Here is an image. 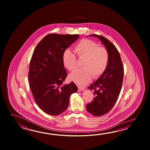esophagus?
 Wrapping results in <instances>:
<instances>
[{
	"mask_svg": "<svg viewBox=\"0 0 150 150\" xmlns=\"http://www.w3.org/2000/svg\"><path fill=\"white\" fill-rule=\"evenodd\" d=\"M84 88H82V87H79L78 88V91H83L84 90Z\"/></svg>",
	"mask_w": 150,
	"mask_h": 150,
	"instance_id": "34e87169",
	"label": "esophagus"
}]
</instances>
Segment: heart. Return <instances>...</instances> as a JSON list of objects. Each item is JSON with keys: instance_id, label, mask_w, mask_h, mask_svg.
Listing matches in <instances>:
<instances>
[{"instance_id": "obj_1", "label": "heart", "mask_w": 150, "mask_h": 150, "mask_svg": "<svg viewBox=\"0 0 150 150\" xmlns=\"http://www.w3.org/2000/svg\"><path fill=\"white\" fill-rule=\"evenodd\" d=\"M76 57L83 59V69L74 71L70 78L79 86H85L90 82L92 78L98 79L107 69L109 54L106 48L99 47L95 42L89 39H83L76 43L74 47ZM64 66L70 71L76 67L75 54L69 50L64 51L63 54Z\"/></svg>"}]
</instances>
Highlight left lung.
<instances>
[{"label": "left lung", "mask_w": 150, "mask_h": 150, "mask_svg": "<svg viewBox=\"0 0 150 150\" xmlns=\"http://www.w3.org/2000/svg\"><path fill=\"white\" fill-rule=\"evenodd\" d=\"M100 39L108 51L109 59L105 72L88 88L94 91L96 97L86 105L87 112L94 116H100L108 112L115 105L121 89L124 67L118 50L107 38L92 34Z\"/></svg>", "instance_id": "8db88e82"}]
</instances>
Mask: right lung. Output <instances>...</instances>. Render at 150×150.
Instances as JSON below:
<instances>
[{
  "mask_svg": "<svg viewBox=\"0 0 150 150\" xmlns=\"http://www.w3.org/2000/svg\"><path fill=\"white\" fill-rule=\"evenodd\" d=\"M78 34H49L36 45L30 61L29 86L35 102L49 115L65 111L70 96L78 91L74 82L63 85L67 74L63 54L78 38Z\"/></svg>",
  "mask_w": 150,
  "mask_h": 150,
  "instance_id": "add662e5",
  "label": "right lung"
}]
</instances>
